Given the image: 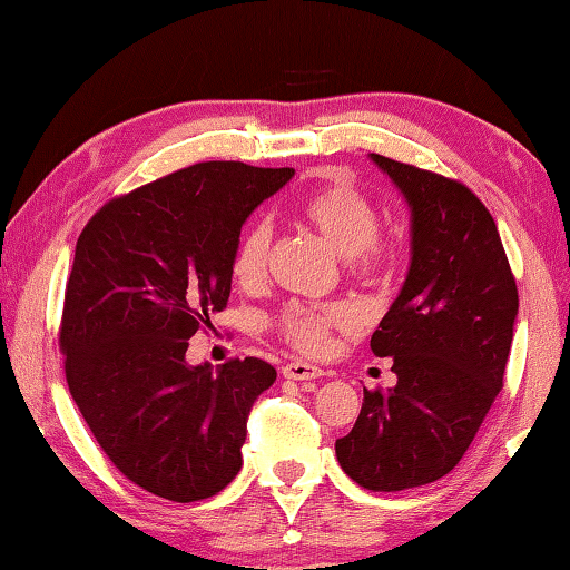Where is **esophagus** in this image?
Instances as JSON below:
<instances>
[{
    "instance_id": "obj_1",
    "label": "esophagus",
    "mask_w": 570,
    "mask_h": 570,
    "mask_svg": "<svg viewBox=\"0 0 570 570\" xmlns=\"http://www.w3.org/2000/svg\"><path fill=\"white\" fill-rule=\"evenodd\" d=\"M284 377L286 380H294V382H308V380H320L322 377V370L320 366L308 364V362H288L282 366Z\"/></svg>"
}]
</instances>
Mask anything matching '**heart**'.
I'll return each mask as SVG.
<instances>
[{
  "mask_svg": "<svg viewBox=\"0 0 570 570\" xmlns=\"http://www.w3.org/2000/svg\"><path fill=\"white\" fill-rule=\"evenodd\" d=\"M302 216L336 254L350 258L356 274L372 276L387 266V250L377 246L380 210L350 180H334L316 188L302 200ZM272 228L264 220L248 226L238 238L230 272L240 286L264 282ZM352 314L344 306H292L278 316V330L304 354H320L330 346L334 330H350Z\"/></svg>",
  "mask_w": 570,
  "mask_h": 570,
  "instance_id": "obj_1",
  "label": "heart"
}]
</instances>
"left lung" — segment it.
Returning <instances> with one entry per match:
<instances>
[{
	"mask_svg": "<svg viewBox=\"0 0 570 570\" xmlns=\"http://www.w3.org/2000/svg\"><path fill=\"white\" fill-rule=\"evenodd\" d=\"M410 208L407 278L372 334L397 384L364 390L336 460L374 493L420 488L458 465L503 387L518 288L493 216L458 180L370 153Z\"/></svg>",
	"mask_w": 570,
	"mask_h": 570,
	"instance_id": "left-lung-1",
	"label": "left lung"
}]
</instances>
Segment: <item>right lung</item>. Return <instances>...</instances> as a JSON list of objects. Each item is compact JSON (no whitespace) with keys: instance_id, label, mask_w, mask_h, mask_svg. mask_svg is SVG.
Returning <instances> with one entry per match:
<instances>
[{"instance_id":"obj_1","label":"right lung","mask_w":570,"mask_h":570,"mask_svg":"<svg viewBox=\"0 0 570 570\" xmlns=\"http://www.w3.org/2000/svg\"><path fill=\"white\" fill-rule=\"evenodd\" d=\"M292 178L196 163L110 200L77 238L60 332L67 387L112 465L153 495L193 503L238 475L250 407L276 370L246 356L214 372L186 352L228 302L240 226Z\"/></svg>"}]
</instances>
